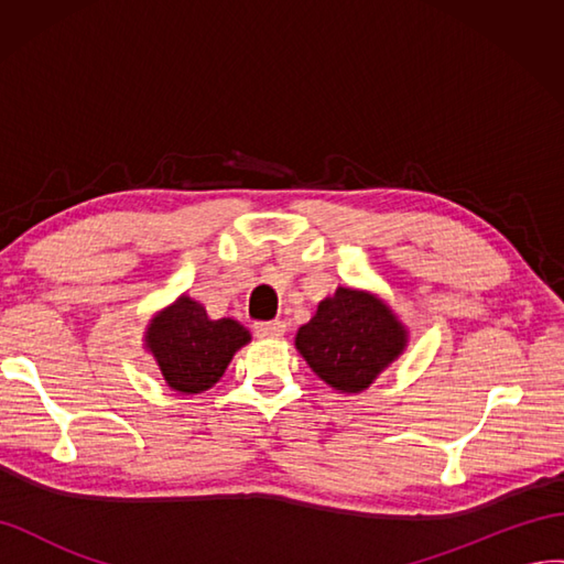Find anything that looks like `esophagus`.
I'll list each match as a JSON object with an SVG mask.
<instances>
[{"instance_id":"esophagus-1","label":"esophagus","mask_w":564,"mask_h":564,"mask_svg":"<svg viewBox=\"0 0 564 564\" xmlns=\"http://www.w3.org/2000/svg\"><path fill=\"white\" fill-rule=\"evenodd\" d=\"M253 332H256V337H261V339H278L286 332V325L282 323V319H270V323H256Z\"/></svg>"}]
</instances>
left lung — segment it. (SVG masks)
Here are the masks:
<instances>
[{
	"label": "left lung",
	"mask_w": 564,
	"mask_h": 564,
	"mask_svg": "<svg viewBox=\"0 0 564 564\" xmlns=\"http://www.w3.org/2000/svg\"><path fill=\"white\" fill-rule=\"evenodd\" d=\"M408 329L382 299L339 286L319 301L311 323L296 332V348L325 384L360 393L403 354Z\"/></svg>",
	"instance_id": "8db88e82"
}]
</instances>
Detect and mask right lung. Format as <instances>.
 Listing matches in <instances>:
<instances>
[{"mask_svg":"<svg viewBox=\"0 0 564 564\" xmlns=\"http://www.w3.org/2000/svg\"><path fill=\"white\" fill-rule=\"evenodd\" d=\"M144 341L165 384L180 393H202L218 382L251 334L232 317L210 319L199 301L182 294L151 317Z\"/></svg>","mask_w":564,"mask_h":564,"instance_id":"right-lung-1","label":"right lung"}]
</instances>
